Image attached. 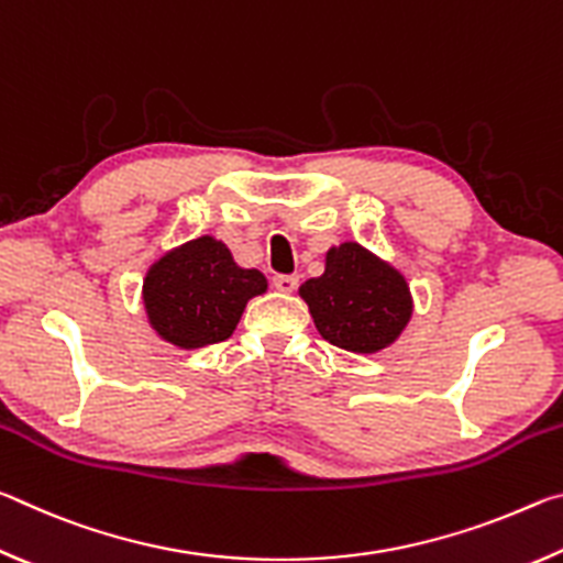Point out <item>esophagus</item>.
Instances as JSON below:
<instances>
[{"label":"esophagus","instance_id":"esophagus-1","mask_svg":"<svg viewBox=\"0 0 563 563\" xmlns=\"http://www.w3.org/2000/svg\"><path fill=\"white\" fill-rule=\"evenodd\" d=\"M273 285H275V290H280V292H292L295 288H298V275H275Z\"/></svg>","mask_w":563,"mask_h":563}]
</instances>
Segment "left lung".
<instances>
[{
  "label": "left lung",
  "instance_id": "obj_1",
  "mask_svg": "<svg viewBox=\"0 0 563 563\" xmlns=\"http://www.w3.org/2000/svg\"><path fill=\"white\" fill-rule=\"evenodd\" d=\"M298 292L322 338L362 355L393 345L412 318L405 275L352 241L330 247L325 273L305 280Z\"/></svg>",
  "mask_w": 563,
  "mask_h": 563
}]
</instances>
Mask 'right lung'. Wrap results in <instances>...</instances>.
<instances>
[{"mask_svg":"<svg viewBox=\"0 0 563 563\" xmlns=\"http://www.w3.org/2000/svg\"><path fill=\"white\" fill-rule=\"evenodd\" d=\"M268 290L265 275L241 268L213 235L168 251L144 278V308L161 340L196 350L233 335L245 305Z\"/></svg>","mask_w":563,"mask_h":563,"instance_id":"add662e5","label":"right lung"}]
</instances>
